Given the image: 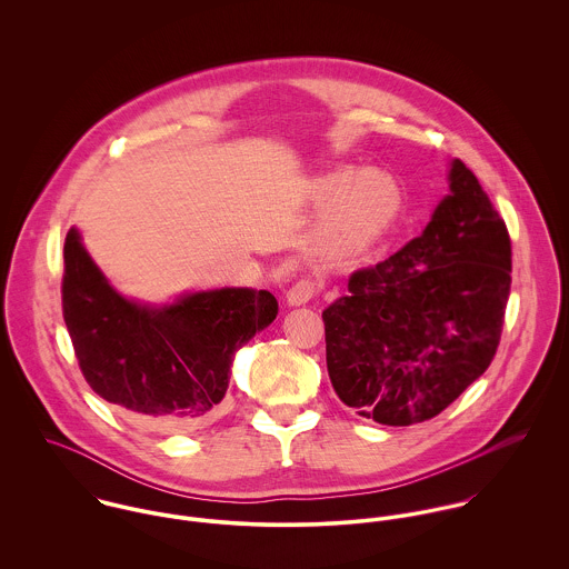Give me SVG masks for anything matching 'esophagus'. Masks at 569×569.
<instances>
[{
    "mask_svg": "<svg viewBox=\"0 0 569 569\" xmlns=\"http://www.w3.org/2000/svg\"><path fill=\"white\" fill-rule=\"evenodd\" d=\"M320 291V284L311 278H302L298 280L289 291H287V302L291 307H300V305H307L309 300L316 298V293Z\"/></svg>",
    "mask_w": 569,
    "mask_h": 569,
    "instance_id": "34e87169",
    "label": "esophagus"
}]
</instances>
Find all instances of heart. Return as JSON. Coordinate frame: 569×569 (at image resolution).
I'll use <instances>...</instances> for the list:
<instances>
[{"label": "heart", "instance_id": "1", "mask_svg": "<svg viewBox=\"0 0 569 569\" xmlns=\"http://www.w3.org/2000/svg\"><path fill=\"white\" fill-rule=\"evenodd\" d=\"M309 197L325 206L318 243L328 256H357L377 243L401 210L397 181L377 168L339 166L316 174Z\"/></svg>", "mask_w": 569, "mask_h": 569}]
</instances>
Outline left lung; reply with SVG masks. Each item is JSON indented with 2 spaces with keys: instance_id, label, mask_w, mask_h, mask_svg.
<instances>
[{
  "instance_id": "left-lung-1",
  "label": "left lung",
  "mask_w": 569,
  "mask_h": 569,
  "mask_svg": "<svg viewBox=\"0 0 569 569\" xmlns=\"http://www.w3.org/2000/svg\"><path fill=\"white\" fill-rule=\"evenodd\" d=\"M422 234L348 280L322 313L337 397L406 427L438 416L487 372L510 296V237L478 177L453 160Z\"/></svg>"
}]
</instances>
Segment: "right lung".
I'll return each mask as SVG.
<instances>
[{
	"label": "right lung",
	"mask_w": 569,
	"mask_h": 569,
	"mask_svg": "<svg viewBox=\"0 0 569 569\" xmlns=\"http://www.w3.org/2000/svg\"><path fill=\"white\" fill-rule=\"evenodd\" d=\"M63 318L82 377L147 425L192 427L223 401L239 348L278 316L260 289L223 287L144 305L118 293L72 228L63 247Z\"/></svg>",
	"instance_id": "1"
}]
</instances>
